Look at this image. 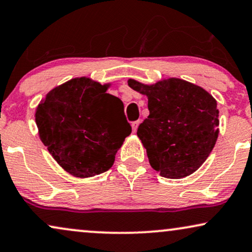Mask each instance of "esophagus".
Here are the masks:
<instances>
[{"label":"esophagus","mask_w":252,"mask_h":252,"mask_svg":"<svg viewBox=\"0 0 252 252\" xmlns=\"http://www.w3.org/2000/svg\"><path fill=\"white\" fill-rule=\"evenodd\" d=\"M139 123H140V121H135V122H132V123H131L132 131H133V132H136V131H137V128H138Z\"/></svg>","instance_id":"obj_1"}]
</instances>
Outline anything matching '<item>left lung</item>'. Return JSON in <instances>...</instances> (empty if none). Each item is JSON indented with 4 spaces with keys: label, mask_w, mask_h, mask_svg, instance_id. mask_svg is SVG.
<instances>
[{
    "label": "left lung",
    "mask_w": 252,
    "mask_h": 252,
    "mask_svg": "<svg viewBox=\"0 0 252 252\" xmlns=\"http://www.w3.org/2000/svg\"><path fill=\"white\" fill-rule=\"evenodd\" d=\"M128 85L149 99L150 115L139 124L137 136L152 168L167 179L196 172L219 135L216 99L203 87L180 78L153 85L129 79Z\"/></svg>",
    "instance_id": "left-lung-1"
}]
</instances>
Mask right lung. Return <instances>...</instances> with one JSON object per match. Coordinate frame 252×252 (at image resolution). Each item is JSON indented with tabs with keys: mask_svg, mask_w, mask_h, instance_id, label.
Listing matches in <instances>:
<instances>
[{
	"mask_svg": "<svg viewBox=\"0 0 252 252\" xmlns=\"http://www.w3.org/2000/svg\"><path fill=\"white\" fill-rule=\"evenodd\" d=\"M108 84L80 77L47 93L35 112L43 145L76 177H91L113 166L117 150L131 133L123 102Z\"/></svg>",
	"mask_w": 252,
	"mask_h": 252,
	"instance_id": "obj_1",
	"label": "right lung"
}]
</instances>
